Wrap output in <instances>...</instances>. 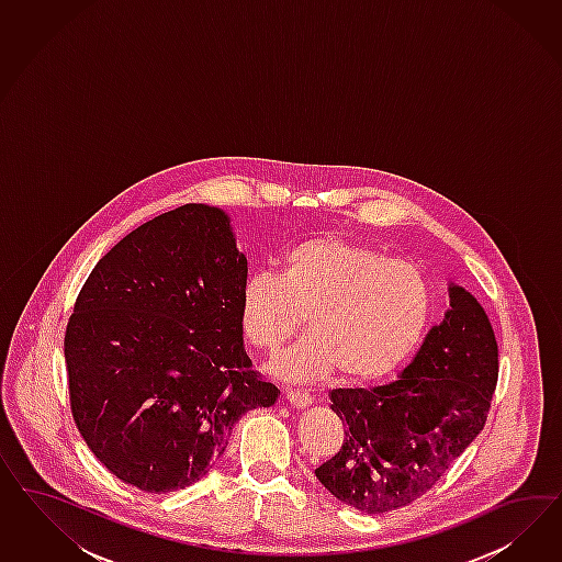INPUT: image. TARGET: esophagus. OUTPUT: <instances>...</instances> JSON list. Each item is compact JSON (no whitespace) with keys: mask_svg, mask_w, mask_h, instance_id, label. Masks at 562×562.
Instances as JSON below:
<instances>
[{"mask_svg":"<svg viewBox=\"0 0 562 562\" xmlns=\"http://www.w3.org/2000/svg\"><path fill=\"white\" fill-rule=\"evenodd\" d=\"M286 400H289L290 406L299 409L306 408V406L313 404V397L305 392H286Z\"/></svg>","mask_w":562,"mask_h":562,"instance_id":"esophagus-1","label":"esophagus"}]
</instances>
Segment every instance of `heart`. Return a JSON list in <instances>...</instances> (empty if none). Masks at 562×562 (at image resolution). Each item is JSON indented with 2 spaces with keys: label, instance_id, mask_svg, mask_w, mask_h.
Returning a JSON list of instances; mask_svg holds the SVG:
<instances>
[{
  "label": "heart",
  "instance_id": "heart-1",
  "mask_svg": "<svg viewBox=\"0 0 562 562\" xmlns=\"http://www.w3.org/2000/svg\"><path fill=\"white\" fill-rule=\"evenodd\" d=\"M308 334L273 369L315 381L341 369L369 383L395 373L423 344L432 315L425 273L367 243L308 238L280 257L278 276L251 273L238 294V325L259 350H276L303 324Z\"/></svg>",
  "mask_w": 562,
  "mask_h": 562
}]
</instances>
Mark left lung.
Masks as SVG:
<instances>
[{
  "mask_svg": "<svg viewBox=\"0 0 562 562\" xmlns=\"http://www.w3.org/2000/svg\"><path fill=\"white\" fill-rule=\"evenodd\" d=\"M498 379L493 325L476 299L449 284V308L397 381L334 390L344 442L315 476L362 513L406 507L428 493L484 428Z\"/></svg>",
  "mask_w": 562,
  "mask_h": 562,
  "instance_id": "left-lung-1",
  "label": "left lung"
}]
</instances>
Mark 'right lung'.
<instances>
[{
    "label": "right lung",
    "instance_id": "obj_1",
    "mask_svg": "<svg viewBox=\"0 0 562 562\" xmlns=\"http://www.w3.org/2000/svg\"><path fill=\"white\" fill-rule=\"evenodd\" d=\"M247 257L221 207L186 204L102 257L66 329L69 404L102 465L146 493L204 477L238 418L270 408L243 346Z\"/></svg>",
    "mask_w": 562,
    "mask_h": 562
}]
</instances>
